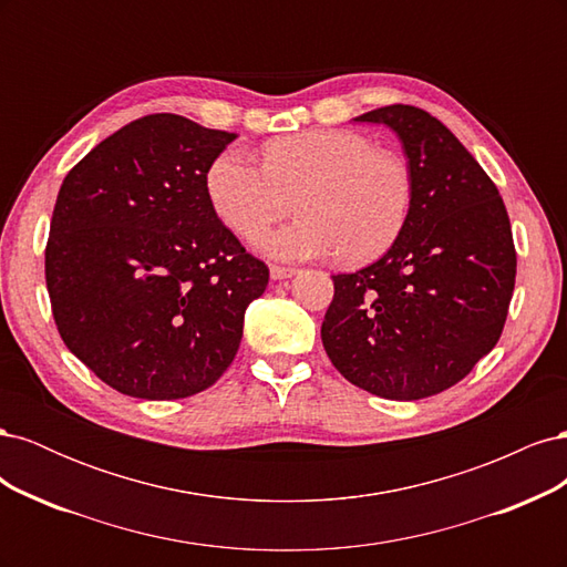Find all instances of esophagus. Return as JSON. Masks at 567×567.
<instances>
[{
    "label": "esophagus",
    "mask_w": 567,
    "mask_h": 567,
    "mask_svg": "<svg viewBox=\"0 0 567 567\" xmlns=\"http://www.w3.org/2000/svg\"><path fill=\"white\" fill-rule=\"evenodd\" d=\"M296 274H298V269H293V267H281V265H271V267H269V277H271L274 281L290 279V277H296Z\"/></svg>",
    "instance_id": "esophagus-1"
}]
</instances>
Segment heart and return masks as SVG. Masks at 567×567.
Segmentation results:
<instances>
[{
	"label": "heart",
	"mask_w": 567,
	"mask_h": 567,
	"mask_svg": "<svg viewBox=\"0 0 567 567\" xmlns=\"http://www.w3.org/2000/svg\"><path fill=\"white\" fill-rule=\"evenodd\" d=\"M265 165L241 146L210 163L205 188L215 213L238 236L255 238L290 208V225L260 238L281 260L333 255L348 265L381 257L398 241L411 210V175L398 153L375 148L350 130L279 136L262 151Z\"/></svg>",
	"instance_id": "1"
}]
</instances>
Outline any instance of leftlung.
Returning <instances> with one entry per match:
<instances>
[{"label":"left lung","mask_w":567,"mask_h":567,"mask_svg":"<svg viewBox=\"0 0 567 567\" xmlns=\"http://www.w3.org/2000/svg\"><path fill=\"white\" fill-rule=\"evenodd\" d=\"M400 136L411 210L373 265L333 277L321 342L346 379L385 400H423L456 385L499 340L516 286L506 205L437 117L383 106L354 117Z\"/></svg>","instance_id":"8db88e82"}]
</instances>
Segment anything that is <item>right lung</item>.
Segmentation results:
<instances>
[{
	"mask_svg": "<svg viewBox=\"0 0 567 567\" xmlns=\"http://www.w3.org/2000/svg\"><path fill=\"white\" fill-rule=\"evenodd\" d=\"M236 140L153 113L65 175L44 250L59 333L84 367L140 400L210 388L241 346L269 269L217 217L205 175Z\"/></svg>",
	"mask_w": 567,
	"mask_h": 567,
	"instance_id": "add662e5",
	"label": "right lung"
}]
</instances>
